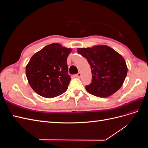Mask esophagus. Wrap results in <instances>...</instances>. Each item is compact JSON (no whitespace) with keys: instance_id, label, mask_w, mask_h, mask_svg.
Returning <instances> with one entry per match:
<instances>
[{"instance_id":"34e87169","label":"esophagus","mask_w":148,"mask_h":148,"mask_svg":"<svg viewBox=\"0 0 148 148\" xmlns=\"http://www.w3.org/2000/svg\"><path fill=\"white\" fill-rule=\"evenodd\" d=\"M81 76H82V73H78V74H77V75H75V77H77V78H80V77H81Z\"/></svg>"}]
</instances>
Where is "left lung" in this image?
Instances as JSON below:
<instances>
[{
    "mask_svg": "<svg viewBox=\"0 0 148 148\" xmlns=\"http://www.w3.org/2000/svg\"><path fill=\"white\" fill-rule=\"evenodd\" d=\"M90 65L92 82L86 91L99 97L110 96L122 87L128 68L123 57L114 49L106 45L77 49Z\"/></svg>",
    "mask_w": 148,
    "mask_h": 148,
    "instance_id": "1",
    "label": "left lung"
}]
</instances>
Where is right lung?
I'll return each instance as SVG.
<instances>
[{
    "instance_id": "add662e5",
    "label": "right lung",
    "mask_w": 148,
    "mask_h": 148,
    "mask_svg": "<svg viewBox=\"0 0 148 148\" xmlns=\"http://www.w3.org/2000/svg\"><path fill=\"white\" fill-rule=\"evenodd\" d=\"M71 51L59 43H52L31 57L26 66V75L38 95L53 98L67 90L71 78L66 59Z\"/></svg>"
}]
</instances>
